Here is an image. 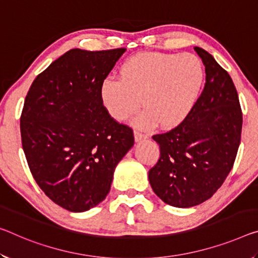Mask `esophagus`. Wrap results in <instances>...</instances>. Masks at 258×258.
Here are the masks:
<instances>
[{"instance_id":"1","label":"esophagus","mask_w":258,"mask_h":258,"mask_svg":"<svg viewBox=\"0 0 258 258\" xmlns=\"http://www.w3.org/2000/svg\"><path fill=\"white\" fill-rule=\"evenodd\" d=\"M147 139V136L145 134H142L141 132H139V131H134V140L137 142H140V141H144Z\"/></svg>"}]
</instances>
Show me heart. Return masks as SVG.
<instances>
[{
    "instance_id": "1",
    "label": "heart",
    "mask_w": 258,
    "mask_h": 258,
    "mask_svg": "<svg viewBox=\"0 0 258 258\" xmlns=\"http://www.w3.org/2000/svg\"><path fill=\"white\" fill-rule=\"evenodd\" d=\"M120 78L102 81L100 96L104 108L116 120H126L138 111L132 124L150 130L161 122L174 127L189 116L201 94L204 68L193 54L146 51L130 57L120 67Z\"/></svg>"
}]
</instances>
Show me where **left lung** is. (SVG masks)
<instances>
[{
    "instance_id": "obj_1",
    "label": "left lung",
    "mask_w": 258,
    "mask_h": 258,
    "mask_svg": "<svg viewBox=\"0 0 258 258\" xmlns=\"http://www.w3.org/2000/svg\"><path fill=\"white\" fill-rule=\"evenodd\" d=\"M194 50L206 67V86L180 125L153 137L161 156L148 173L155 194L175 208L198 206L217 191L232 170L242 128L230 75L204 49Z\"/></svg>"
}]
</instances>
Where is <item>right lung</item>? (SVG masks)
<instances>
[{"instance_id": "1", "label": "right lung", "mask_w": 258, "mask_h": 258, "mask_svg": "<svg viewBox=\"0 0 258 258\" xmlns=\"http://www.w3.org/2000/svg\"><path fill=\"white\" fill-rule=\"evenodd\" d=\"M125 51L71 49L35 78L26 95L20 133L28 166L44 194L69 211L103 201L134 145L133 131L111 118L100 96Z\"/></svg>"}]
</instances>
